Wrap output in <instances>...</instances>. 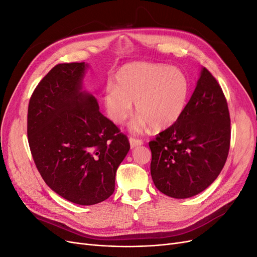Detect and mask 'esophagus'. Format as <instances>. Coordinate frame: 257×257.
I'll return each instance as SVG.
<instances>
[{
	"label": "esophagus",
	"instance_id": "1",
	"mask_svg": "<svg viewBox=\"0 0 257 257\" xmlns=\"http://www.w3.org/2000/svg\"><path fill=\"white\" fill-rule=\"evenodd\" d=\"M130 145H131V148L133 149V148L137 147V146H142L144 144V142L142 141V139H136V138H133V137H130Z\"/></svg>",
	"mask_w": 257,
	"mask_h": 257
}]
</instances>
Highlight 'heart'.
<instances>
[{"mask_svg": "<svg viewBox=\"0 0 257 257\" xmlns=\"http://www.w3.org/2000/svg\"><path fill=\"white\" fill-rule=\"evenodd\" d=\"M190 92L185 74L177 67L152 63H131L115 74V84L108 82L103 91L107 115L122 124L133 112L139 113L131 130L139 133L148 126L155 131L173 126L183 114Z\"/></svg>", "mask_w": 257, "mask_h": 257, "instance_id": "1", "label": "heart"}]
</instances>
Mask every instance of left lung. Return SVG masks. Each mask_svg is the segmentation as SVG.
<instances>
[{
  "label": "left lung",
  "mask_w": 257,
  "mask_h": 257,
  "mask_svg": "<svg viewBox=\"0 0 257 257\" xmlns=\"http://www.w3.org/2000/svg\"><path fill=\"white\" fill-rule=\"evenodd\" d=\"M229 145L226 98L216 79L203 67L181 118L149 143L154 185L173 198L197 195L220 175Z\"/></svg>",
  "instance_id": "1"
}]
</instances>
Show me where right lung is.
I'll return each mask as SVG.
<instances>
[{
	"label": "right lung",
	"instance_id": "1",
	"mask_svg": "<svg viewBox=\"0 0 257 257\" xmlns=\"http://www.w3.org/2000/svg\"><path fill=\"white\" fill-rule=\"evenodd\" d=\"M88 67L84 62L54 66L28 109L29 145L38 172L52 191L81 206L111 196L116 169L130 150L127 137L82 90Z\"/></svg>",
	"mask_w": 257,
	"mask_h": 257
}]
</instances>
